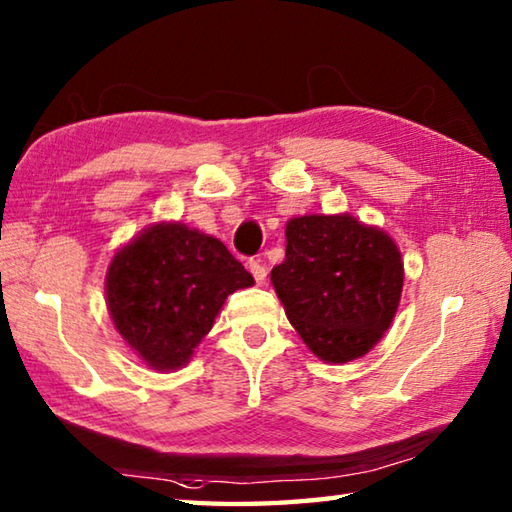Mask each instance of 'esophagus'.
Masks as SVG:
<instances>
[{"instance_id":"esophagus-1","label":"esophagus","mask_w":512,"mask_h":512,"mask_svg":"<svg viewBox=\"0 0 512 512\" xmlns=\"http://www.w3.org/2000/svg\"><path fill=\"white\" fill-rule=\"evenodd\" d=\"M248 271L253 273L257 284H264V282H266V273H268V271H266V266H264L262 262H259V259H250V262H248Z\"/></svg>"}]
</instances>
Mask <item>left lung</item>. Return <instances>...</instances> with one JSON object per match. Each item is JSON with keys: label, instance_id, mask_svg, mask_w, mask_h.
Returning a JSON list of instances; mask_svg holds the SVG:
<instances>
[{"label": "left lung", "instance_id": "1", "mask_svg": "<svg viewBox=\"0 0 512 512\" xmlns=\"http://www.w3.org/2000/svg\"><path fill=\"white\" fill-rule=\"evenodd\" d=\"M307 348L329 363L363 357L391 327L404 266L393 239L348 214L287 223V257L271 271Z\"/></svg>", "mask_w": 512, "mask_h": 512}]
</instances>
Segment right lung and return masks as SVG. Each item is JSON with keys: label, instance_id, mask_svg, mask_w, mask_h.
Returning <instances> with one entry per match:
<instances>
[{"label": "right lung", "instance_id": "obj_1", "mask_svg": "<svg viewBox=\"0 0 512 512\" xmlns=\"http://www.w3.org/2000/svg\"><path fill=\"white\" fill-rule=\"evenodd\" d=\"M255 284L219 239L158 223L112 257L108 309L117 332L155 370L185 366L225 298Z\"/></svg>", "mask_w": 512, "mask_h": 512}]
</instances>
